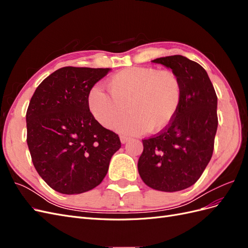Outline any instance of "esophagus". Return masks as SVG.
I'll use <instances>...</instances> for the list:
<instances>
[{"label":"esophagus","mask_w":248,"mask_h":248,"mask_svg":"<svg viewBox=\"0 0 248 248\" xmlns=\"http://www.w3.org/2000/svg\"><path fill=\"white\" fill-rule=\"evenodd\" d=\"M129 139H130V138L126 137V136H121V137H120V140H121V142H122V144H125V142L128 141V140H129Z\"/></svg>","instance_id":"1"}]
</instances>
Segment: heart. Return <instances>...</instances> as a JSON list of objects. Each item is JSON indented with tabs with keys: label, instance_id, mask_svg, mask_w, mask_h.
I'll list each match as a JSON object with an SVG mask.
<instances>
[{
	"label": "heart",
	"instance_id": "heart-1",
	"mask_svg": "<svg viewBox=\"0 0 248 248\" xmlns=\"http://www.w3.org/2000/svg\"><path fill=\"white\" fill-rule=\"evenodd\" d=\"M107 85L109 93L99 87L91 89L89 109L100 125L111 128L129 107L133 114L115 124L120 132L162 131L174 121L182 103V84L170 70L128 67L114 74Z\"/></svg>",
	"mask_w": 248,
	"mask_h": 248
}]
</instances>
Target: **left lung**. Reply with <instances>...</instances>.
Wrapping results in <instances>:
<instances>
[{"instance_id":"left-lung-1","label":"left lung","mask_w":248,"mask_h":248,"mask_svg":"<svg viewBox=\"0 0 248 248\" xmlns=\"http://www.w3.org/2000/svg\"><path fill=\"white\" fill-rule=\"evenodd\" d=\"M153 63L170 68L182 84V103L170 126L142 140L138 169L153 189L174 192L196 183L211 159L218 125L217 96L206 70L186 57L175 55Z\"/></svg>"}]
</instances>
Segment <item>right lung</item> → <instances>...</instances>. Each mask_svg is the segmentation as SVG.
<instances>
[{
  "instance_id": "1",
  "label": "right lung",
  "mask_w": 248,
  "mask_h": 248,
  "mask_svg": "<svg viewBox=\"0 0 248 248\" xmlns=\"http://www.w3.org/2000/svg\"><path fill=\"white\" fill-rule=\"evenodd\" d=\"M109 68L63 67L37 87L27 110V142L39 176L52 189L78 194L98 186L111 156L121 148L118 134L92 116L88 95Z\"/></svg>"
}]
</instances>
